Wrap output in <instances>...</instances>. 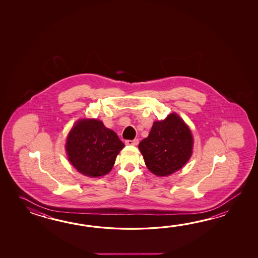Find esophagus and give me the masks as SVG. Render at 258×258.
<instances>
[{
    "label": "esophagus",
    "mask_w": 258,
    "mask_h": 258,
    "mask_svg": "<svg viewBox=\"0 0 258 258\" xmlns=\"http://www.w3.org/2000/svg\"><path fill=\"white\" fill-rule=\"evenodd\" d=\"M138 143H139V140H138V139L126 140V141H125V144H126V145H130V146H137V145H138Z\"/></svg>",
    "instance_id": "1"
}]
</instances>
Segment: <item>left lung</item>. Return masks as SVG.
Listing matches in <instances>:
<instances>
[{
	"mask_svg": "<svg viewBox=\"0 0 258 258\" xmlns=\"http://www.w3.org/2000/svg\"><path fill=\"white\" fill-rule=\"evenodd\" d=\"M148 170L168 176L180 170L192 155V137L184 121L175 113L155 121L148 137L139 143Z\"/></svg>",
	"mask_w": 258,
	"mask_h": 258,
	"instance_id": "1",
	"label": "left lung"
}]
</instances>
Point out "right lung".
Segmentation results:
<instances>
[{
  "instance_id": "right-lung-1",
  "label": "right lung",
  "mask_w": 258,
  "mask_h": 258,
  "mask_svg": "<svg viewBox=\"0 0 258 258\" xmlns=\"http://www.w3.org/2000/svg\"><path fill=\"white\" fill-rule=\"evenodd\" d=\"M124 144L98 120H81L72 128L66 141L68 159L79 172L103 176L112 169Z\"/></svg>"
}]
</instances>
